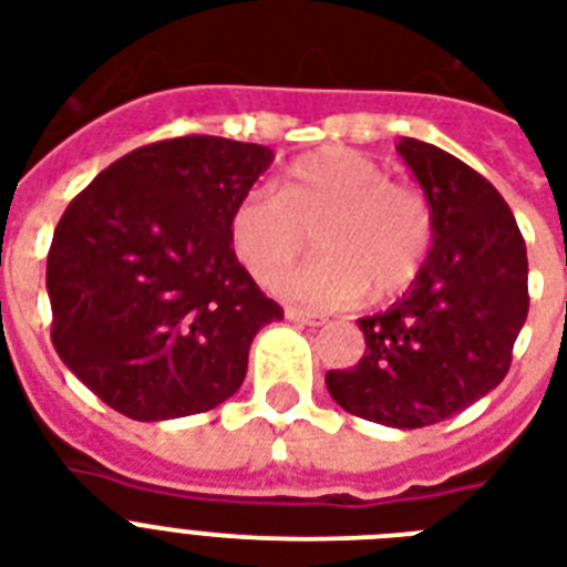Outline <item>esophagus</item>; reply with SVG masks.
Segmentation results:
<instances>
[{
  "mask_svg": "<svg viewBox=\"0 0 567 567\" xmlns=\"http://www.w3.org/2000/svg\"><path fill=\"white\" fill-rule=\"evenodd\" d=\"M285 318L297 320V323H306V327H320L323 323V315L320 311H309V309H297V306H288L285 309Z\"/></svg>",
  "mask_w": 567,
  "mask_h": 567,
  "instance_id": "obj_1",
  "label": "esophagus"
}]
</instances>
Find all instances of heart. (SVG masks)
<instances>
[{"label": "heart", "instance_id": "b5f03b06", "mask_svg": "<svg viewBox=\"0 0 567 567\" xmlns=\"http://www.w3.org/2000/svg\"><path fill=\"white\" fill-rule=\"evenodd\" d=\"M318 234L329 259L284 275ZM235 256L258 282L291 300L350 306L403 293L421 276L435 240L430 199L385 167L347 146H323L288 167L279 196L244 194L229 217Z\"/></svg>", "mask_w": 567, "mask_h": 567}]
</instances>
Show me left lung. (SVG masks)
Listing matches in <instances>:
<instances>
[{
  "instance_id": "8db88e82",
  "label": "left lung",
  "mask_w": 567,
  "mask_h": 567,
  "mask_svg": "<svg viewBox=\"0 0 567 567\" xmlns=\"http://www.w3.org/2000/svg\"><path fill=\"white\" fill-rule=\"evenodd\" d=\"M396 153L430 199L435 240L421 276L382 315L359 320L364 355L329 371L344 412L396 430L447 421L503 382L529 311L527 247L492 182L414 137Z\"/></svg>"
}]
</instances>
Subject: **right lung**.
<instances>
[{"mask_svg": "<svg viewBox=\"0 0 567 567\" xmlns=\"http://www.w3.org/2000/svg\"><path fill=\"white\" fill-rule=\"evenodd\" d=\"M267 146L188 135L141 146L66 205L47 258L61 362L132 421L229 400L258 329L282 318L240 267L231 208Z\"/></svg>", "mask_w": 567, "mask_h": 567, "instance_id": "add662e5", "label": "right lung"}]
</instances>
